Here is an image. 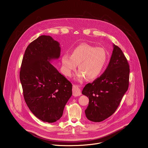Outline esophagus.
<instances>
[{
	"label": "esophagus",
	"instance_id": "34e87169",
	"mask_svg": "<svg viewBox=\"0 0 148 148\" xmlns=\"http://www.w3.org/2000/svg\"><path fill=\"white\" fill-rule=\"evenodd\" d=\"M73 95L74 96H79L82 95L81 90L79 88V86L77 85H73Z\"/></svg>",
	"mask_w": 148,
	"mask_h": 148
}]
</instances>
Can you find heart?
<instances>
[{
	"instance_id": "1",
	"label": "heart",
	"mask_w": 148,
	"mask_h": 148,
	"mask_svg": "<svg viewBox=\"0 0 148 148\" xmlns=\"http://www.w3.org/2000/svg\"><path fill=\"white\" fill-rule=\"evenodd\" d=\"M108 59V53L104 48L81 44L73 49L71 56L64 55L62 56L64 73L66 76H71L79 65L80 71L77 75V80L80 82L86 78L93 80L103 71Z\"/></svg>"
}]
</instances>
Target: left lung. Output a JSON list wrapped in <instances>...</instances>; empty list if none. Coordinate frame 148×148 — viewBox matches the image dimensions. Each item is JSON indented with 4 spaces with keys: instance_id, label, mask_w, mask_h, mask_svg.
I'll return each mask as SVG.
<instances>
[{
    "instance_id": "obj_1",
    "label": "left lung",
    "mask_w": 148,
    "mask_h": 148,
    "mask_svg": "<svg viewBox=\"0 0 148 148\" xmlns=\"http://www.w3.org/2000/svg\"><path fill=\"white\" fill-rule=\"evenodd\" d=\"M113 50L104 72L88 83L82 94L89 98L85 110L86 118L101 122L112 116L120 105L129 86V65L121 49L113 44Z\"/></svg>"
}]
</instances>
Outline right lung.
<instances>
[{
    "label": "right lung",
    "mask_w": 148,
    "mask_h": 148,
    "mask_svg": "<svg viewBox=\"0 0 148 148\" xmlns=\"http://www.w3.org/2000/svg\"><path fill=\"white\" fill-rule=\"evenodd\" d=\"M59 42L42 35L27 47L20 80L25 101L32 113L44 122L59 120L72 95V85L50 62L60 56Z\"/></svg>",
    "instance_id": "1"
}]
</instances>
